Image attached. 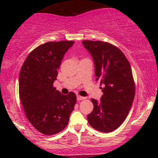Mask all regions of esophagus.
Wrapping results in <instances>:
<instances>
[{
  "instance_id": "esophagus-1",
  "label": "esophagus",
  "mask_w": 158,
  "mask_h": 158,
  "mask_svg": "<svg viewBox=\"0 0 158 158\" xmlns=\"http://www.w3.org/2000/svg\"><path fill=\"white\" fill-rule=\"evenodd\" d=\"M77 99L78 101H81V100H84V99H85V97H83V96H79V95H77Z\"/></svg>"
}]
</instances>
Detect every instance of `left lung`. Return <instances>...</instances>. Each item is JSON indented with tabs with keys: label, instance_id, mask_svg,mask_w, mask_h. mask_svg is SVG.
<instances>
[{
	"label": "left lung",
	"instance_id": "8db88e82",
	"mask_svg": "<svg viewBox=\"0 0 158 158\" xmlns=\"http://www.w3.org/2000/svg\"><path fill=\"white\" fill-rule=\"evenodd\" d=\"M91 55L96 81L104 84L101 101L91 98L94 110L88 115L93 128L101 132L115 130L124 122L132 105L135 85L130 64L118 47L101 41L83 40Z\"/></svg>",
	"mask_w": 158,
	"mask_h": 158
}]
</instances>
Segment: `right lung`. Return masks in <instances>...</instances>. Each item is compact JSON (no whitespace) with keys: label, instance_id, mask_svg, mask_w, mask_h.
Listing matches in <instances>:
<instances>
[{"label":"right lung","instance_id":"right-lung-1","mask_svg":"<svg viewBox=\"0 0 158 158\" xmlns=\"http://www.w3.org/2000/svg\"><path fill=\"white\" fill-rule=\"evenodd\" d=\"M73 41L49 42L29 53L19 78V98L26 116L33 127L46 135L65 128L76 103V95H63L53 86L64 54Z\"/></svg>","mask_w":158,"mask_h":158}]
</instances>
